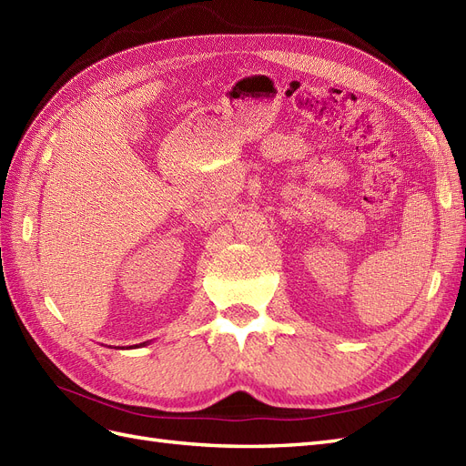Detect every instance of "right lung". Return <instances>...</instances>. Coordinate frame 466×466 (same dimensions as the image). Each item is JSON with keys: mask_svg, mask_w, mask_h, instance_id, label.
Masks as SVG:
<instances>
[{"mask_svg": "<svg viewBox=\"0 0 466 466\" xmlns=\"http://www.w3.org/2000/svg\"><path fill=\"white\" fill-rule=\"evenodd\" d=\"M146 344H147V342H141V344H139V347H146ZM136 347H137V344H136Z\"/></svg>", "mask_w": 466, "mask_h": 466, "instance_id": "1", "label": "right lung"}]
</instances>
